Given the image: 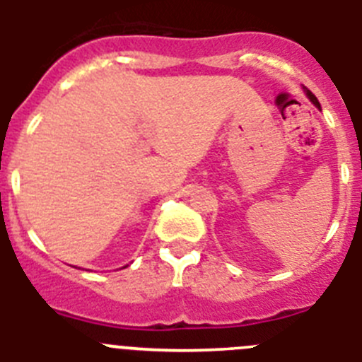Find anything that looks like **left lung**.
<instances>
[{"mask_svg": "<svg viewBox=\"0 0 362 362\" xmlns=\"http://www.w3.org/2000/svg\"><path fill=\"white\" fill-rule=\"evenodd\" d=\"M305 91H307V95H309V98H310V100H313V102H314V104H316V105H317V107H320V102H317V98H316V97H314L313 93H310V91H309V89H305Z\"/></svg>", "mask_w": 362, "mask_h": 362, "instance_id": "1", "label": "left lung"}]
</instances>
